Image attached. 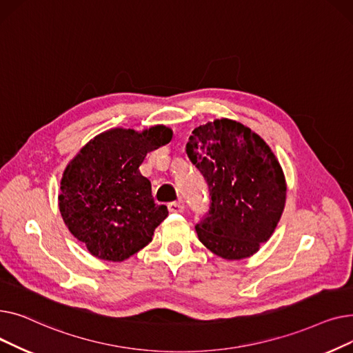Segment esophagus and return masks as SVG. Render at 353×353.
Returning a JSON list of instances; mask_svg holds the SVG:
<instances>
[{"instance_id": "34e87169", "label": "esophagus", "mask_w": 353, "mask_h": 353, "mask_svg": "<svg viewBox=\"0 0 353 353\" xmlns=\"http://www.w3.org/2000/svg\"><path fill=\"white\" fill-rule=\"evenodd\" d=\"M167 208H169V212H172V213H181L184 209V205L181 201H172L167 205Z\"/></svg>"}]
</instances>
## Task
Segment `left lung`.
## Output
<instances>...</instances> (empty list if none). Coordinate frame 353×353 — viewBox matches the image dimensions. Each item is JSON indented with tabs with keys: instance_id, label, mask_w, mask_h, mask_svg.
I'll return each instance as SVG.
<instances>
[{
	"instance_id": "obj_1",
	"label": "left lung",
	"mask_w": 353,
	"mask_h": 353,
	"mask_svg": "<svg viewBox=\"0 0 353 353\" xmlns=\"http://www.w3.org/2000/svg\"><path fill=\"white\" fill-rule=\"evenodd\" d=\"M186 153L210 194L209 212L196 225L199 240L228 261L252 256L274 232L286 200L270 147L249 127L221 119L196 127Z\"/></svg>"
}]
</instances>
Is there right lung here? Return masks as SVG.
Listing matches in <instances>:
<instances>
[{
	"instance_id": "add662e5",
	"label": "right lung",
	"mask_w": 353,
	"mask_h": 353,
	"mask_svg": "<svg viewBox=\"0 0 353 353\" xmlns=\"http://www.w3.org/2000/svg\"><path fill=\"white\" fill-rule=\"evenodd\" d=\"M173 132L113 128L88 141L61 179L60 212L72 236L103 261L121 262L152 242L169 214L156 205L152 183L139 167L148 152L170 143Z\"/></svg>"
}]
</instances>
